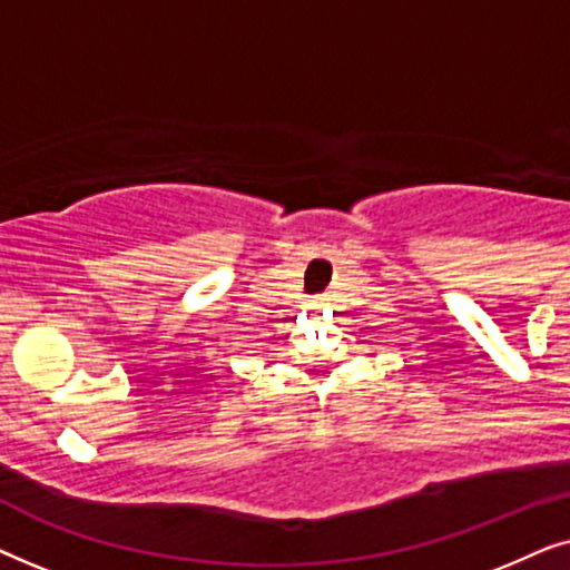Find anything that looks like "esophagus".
<instances>
[{
	"label": "esophagus",
	"mask_w": 570,
	"mask_h": 570,
	"mask_svg": "<svg viewBox=\"0 0 570 570\" xmlns=\"http://www.w3.org/2000/svg\"><path fill=\"white\" fill-rule=\"evenodd\" d=\"M311 306H314V308H322L324 303H322V301H314V303H311Z\"/></svg>",
	"instance_id": "1"
}]
</instances>
